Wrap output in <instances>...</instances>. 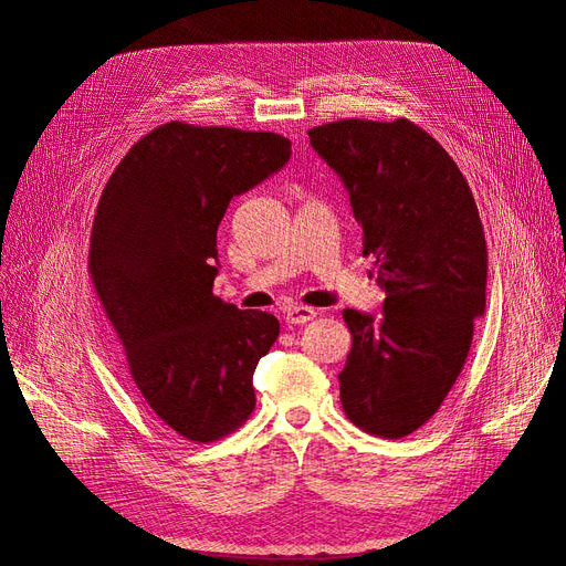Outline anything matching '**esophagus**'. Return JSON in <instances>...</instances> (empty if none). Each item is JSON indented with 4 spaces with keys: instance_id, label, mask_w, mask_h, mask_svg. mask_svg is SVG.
<instances>
[{
    "instance_id": "34e87169",
    "label": "esophagus",
    "mask_w": 566,
    "mask_h": 566,
    "mask_svg": "<svg viewBox=\"0 0 566 566\" xmlns=\"http://www.w3.org/2000/svg\"><path fill=\"white\" fill-rule=\"evenodd\" d=\"M314 318H316V310H312V306H290V310L285 312L287 325H304Z\"/></svg>"
}]
</instances>
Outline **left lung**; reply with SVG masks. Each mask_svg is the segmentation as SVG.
<instances>
[{"mask_svg": "<svg viewBox=\"0 0 566 566\" xmlns=\"http://www.w3.org/2000/svg\"><path fill=\"white\" fill-rule=\"evenodd\" d=\"M310 142L345 184L387 295L378 318L342 312L352 333L342 408L364 432L401 439L447 399L484 316L482 219L453 158L410 119H337Z\"/></svg>", "mask_w": 566, "mask_h": 566, "instance_id": "8db88e82", "label": "left lung"}]
</instances>
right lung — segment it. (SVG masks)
<instances>
[{
	"label": "right lung",
	"mask_w": 566,
	"mask_h": 566,
	"mask_svg": "<svg viewBox=\"0 0 566 566\" xmlns=\"http://www.w3.org/2000/svg\"><path fill=\"white\" fill-rule=\"evenodd\" d=\"M273 132L167 123L136 142L101 193L90 273L132 380L167 427L208 443L254 410L252 373L279 318L212 293L231 198L290 160Z\"/></svg>",
	"instance_id": "right-lung-1"
}]
</instances>
